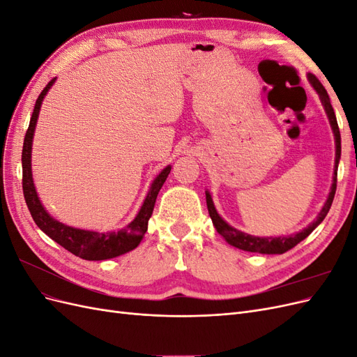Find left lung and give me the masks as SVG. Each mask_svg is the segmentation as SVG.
<instances>
[{"instance_id": "1", "label": "left lung", "mask_w": 357, "mask_h": 357, "mask_svg": "<svg viewBox=\"0 0 357 357\" xmlns=\"http://www.w3.org/2000/svg\"><path fill=\"white\" fill-rule=\"evenodd\" d=\"M307 79L319 95L320 102H321L323 109H325L326 116L329 119V123H331L333 138H335V165H333V177H332L331 192H329L325 205H323L320 213L317 214L316 220L310 223L305 229H302L301 232H296V234L286 235V236H255V235H250V234H245V232L235 229L234 226H231L228 222H225L222 219V215L218 213V210H215V207H214V202H213L210 192L205 190V199H207L208 214H210V218L213 220L215 231H218L223 236L226 243L236 247V248H241V250H244V252L262 253V255H282V253L290 250V248H294L298 243H301L302 240H305L307 236L317 228V226L323 222V219L326 218V214H328L331 205H332V201H333V197H335V190H337V174H338V164H340V159H341L340 128H338L337 117H335V112L332 109V104H331V100H329V95H328L326 89L323 88V84L317 80L316 75H312V74L308 73Z\"/></svg>"}]
</instances>
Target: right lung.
I'll use <instances>...</instances> for the list:
<instances>
[{"label": "right lung", "mask_w": 357, "mask_h": 357, "mask_svg": "<svg viewBox=\"0 0 357 357\" xmlns=\"http://www.w3.org/2000/svg\"><path fill=\"white\" fill-rule=\"evenodd\" d=\"M56 79H53L47 83V86L43 92L38 95L36 101L34 112H32L28 131L24 139V149H22V188H24V197L28 205V210L32 215V219L37 223L38 228L45 232L53 241H56L63 248H67L73 255L79 256L84 261H105V259L117 257L125 255L128 252L134 250L138 244L142 243L143 236L147 231V225L150 215L153 213L155 202L158 198V193L164 185L171 165L165 167L155 180L150 185V189L144 198V202L139 207L137 215L131 223H128L125 228L112 232H96L89 229H79L73 228L66 223H62L56 219H53L47 213V210L43 207V204L38 198V193L36 190L34 178H32V169H31V153H32V138H34V131L38 121V114L43 100H45L46 93L55 83Z\"/></svg>", "instance_id": "add662e5"}]
</instances>
